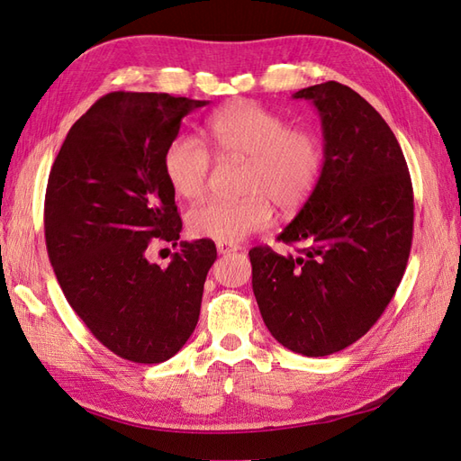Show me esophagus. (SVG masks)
I'll list each match as a JSON object with an SVG mask.
<instances>
[{"label":"esophagus","instance_id":"1","mask_svg":"<svg viewBox=\"0 0 461 461\" xmlns=\"http://www.w3.org/2000/svg\"><path fill=\"white\" fill-rule=\"evenodd\" d=\"M236 249H239V246L225 244V242H217V252H219V256H225V254H230V252H236Z\"/></svg>","mask_w":461,"mask_h":461}]
</instances>
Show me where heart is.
Segmentation results:
<instances>
[{"mask_svg": "<svg viewBox=\"0 0 461 461\" xmlns=\"http://www.w3.org/2000/svg\"><path fill=\"white\" fill-rule=\"evenodd\" d=\"M205 134L221 158L246 159L244 198L207 200L186 215L198 239L236 244L273 221L275 205L296 209L305 203L323 171L321 138L256 102H234L205 121ZM163 173L176 196L198 200L207 188L212 156L194 138L178 136L163 153Z\"/></svg>", "mask_w": 461, "mask_h": 461, "instance_id": "obj_1", "label": "heart"}]
</instances>
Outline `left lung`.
Segmentation results:
<instances>
[{
  "instance_id": "obj_1",
  "label": "left lung",
  "mask_w": 461,
  "mask_h": 461,
  "mask_svg": "<svg viewBox=\"0 0 461 461\" xmlns=\"http://www.w3.org/2000/svg\"><path fill=\"white\" fill-rule=\"evenodd\" d=\"M321 117L323 171L298 215L278 234L298 256L249 249L263 323L288 350L340 352L376 323L406 271L413 192L394 132L340 82L292 94Z\"/></svg>"
}]
</instances>
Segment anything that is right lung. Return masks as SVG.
<instances>
[{
  "mask_svg": "<svg viewBox=\"0 0 461 461\" xmlns=\"http://www.w3.org/2000/svg\"><path fill=\"white\" fill-rule=\"evenodd\" d=\"M207 104L111 92L73 124L50 173L46 246L63 294L97 340L136 364H161L186 344L217 259L212 240L180 242L167 267L146 256L180 239L163 153Z\"/></svg>",
  "mask_w": 461,
  "mask_h": 461,
  "instance_id": "obj_1",
  "label": "right lung"
}]
</instances>
